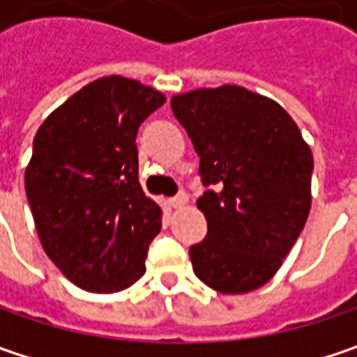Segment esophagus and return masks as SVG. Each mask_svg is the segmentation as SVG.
I'll return each instance as SVG.
<instances>
[{
  "mask_svg": "<svg viewBox=\"0 0 357 357\" xmlns=\"http://www.w3.org/2000/svg\"><path fill=\"white\" fill-rule=\"evenodd\" d=\"M169 202H171V206L174 211H178V208H183L186 204V195H176V197H172Z\"/></svg>",
  "mask_w": 357,
  "mask_h": 357,
  "instance_id": "obj_1",
  "label": "esophagus"
}]
</instances>
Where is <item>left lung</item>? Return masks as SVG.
<instances>
[{"label": "left lung", "instance_id": "left-lung-1", "mask_svg": "<svg viewBox=\"0 0 357 357\" xmlns=\"http://www.w3.org/2000/svg\"><path fill=\"white\" fill-rule=\"evenodd\" d=\"M200 157L197 200L208 232L190 246L192 270L222 294L264 286L300 236L312 204V151L280 105L222 85L171 99Z\"/></svg>", "mask_w": 357, "mask_h": 357}]
</instances>
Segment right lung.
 Instances as JSON below:
<instances>
[{
	"label": "right lung",
	"mask_w": 357,
	"mask_h": 357,
	"mask_svg": "<svg viewBox=\"0 0 357 357\" xmlns=\"http://www.w3.org/2000/svg\"><path fill=\"white\" fill-rule=\"evenodd\" d=\"M162 93L101 77L39 127L25 169L35 228L51 262L87 292H119L144 274L162 211L139 183L137 130Z\"/></svg>",
	"instance_id": "add662e5"
}]
</instances>
